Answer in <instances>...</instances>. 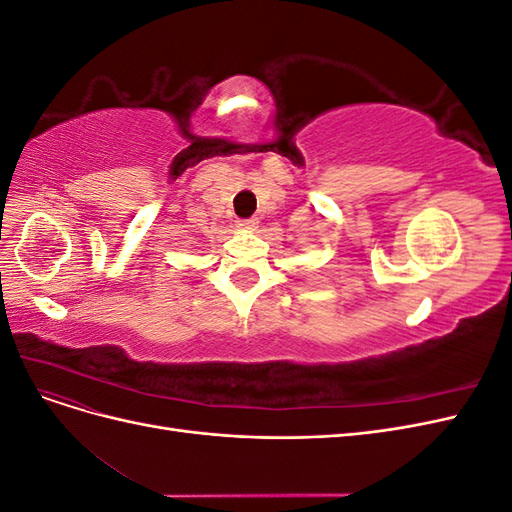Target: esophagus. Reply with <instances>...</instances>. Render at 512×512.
Segmentation results:
<instances>
[{
    "label": "esophagus",
    "instance_id": "obj_1",
    "mask_svg": "<svg viewBox=\"0 0 512 512\" xmlns=\"http://www.w3.org/2000/svg\"><path fill=\"white\" fill-rule=\"evenodd\" d=\"M239 228H243V230H254L256 226H258V220L256 218H247V220H239V224H237Z\"/></svg>",
    "mask_w": 512,
    "mask_h": 512
}]
</instances>
